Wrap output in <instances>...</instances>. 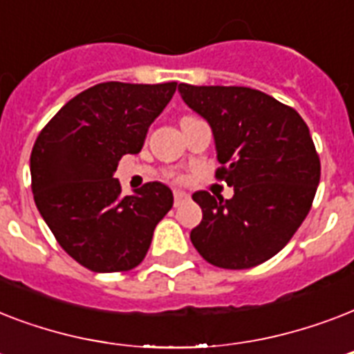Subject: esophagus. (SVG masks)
<instances>
[{
  "label": "esophagus",
  "instance_id": "34e87169",
  "mask_svg": "<svg viewBox=\"0 0 354 354\" xmlns=\"http://www.w3.org/2000/svg\"><path fill=\"white\" fill-rule=\"evenodd\" d=\"M189 200V194L183 193V191H174V205H180L182 202Z\"/></svg>",
  "mask_w": 354,
  "mask_h": 354
}]
</instances>
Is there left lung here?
Here are the masks:
<instances>
[{
    "instance_id": "8db88e82",
    "label": "left lung",
    "mask_w": 354,
    "mask_h": 354,
    "mask_svg": "<svg viewBox=\"0 0 354 354\" xmlns=\"http://www.w3.org/2000/svg\"><path fill=\"white\" fill-rule=\"evenodd\" d=\"M178 91L213 132L216 178L233 198L196 191L202 222L191 232L198 253L218 268L257 266L281 252L310 211L319 158L301 115L244 86L180 84Z\"/></svg>"
}]
</instances>
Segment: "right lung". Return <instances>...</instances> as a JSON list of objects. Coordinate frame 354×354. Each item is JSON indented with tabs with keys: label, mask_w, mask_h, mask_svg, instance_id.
Returning <instances> with one entry per match:
<instances>
[{
	"label": "right lung",
	"mask_w": 354,
	"mask_h": 354,
	"mask_svg": "<svg viewBox=\"0 0 354 354\" xmlns=\"http://www.w3.org/2000/svg\"><path fill=\"white\" fill-rule=\"evenodd\" d=\"M176 82H102L73 97L47 122L30 152L36 207L58 244L91 272L136 268L172 191L145 183L122 196L113 178L124 154H138Z\"/></svg>",
	"instance_id": "1"
}]
</instances>
